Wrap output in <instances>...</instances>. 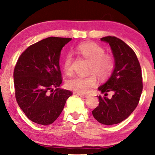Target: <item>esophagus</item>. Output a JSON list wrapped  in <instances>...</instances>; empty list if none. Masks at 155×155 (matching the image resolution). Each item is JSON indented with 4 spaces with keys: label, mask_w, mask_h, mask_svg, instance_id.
Here are the masks:
<instances>
[{
    "label": "esophagus",
    "mask_w": 155,
    "mask_h": 155,
    "mask_svg": "<svg viewBox=\"0 0 155 155\" xmlns=\"http://www.w3.org/2000/svg\"><path fill=\"white\" fill-rule=\"evenodd\" d=\"M77 94L78 96H80V97H87L88 95L87 94H82V93H79V92H77Z\"/></svg>",
    "instance_id": "1"
}]
</instances>
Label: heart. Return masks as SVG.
I'll use <instances>...</instances> for the list:
<instances>
[{
  "instance_id": "b5f03b06",
  "label": "heart",
  "mask_w": 155,
  "mask_h": 155,
  "mask_svg": "<svg viewBox=\"0 0 155 155\" xmlns=\"http://www.w3.org/2000/svg\"><path fill=\"white\" fill-rule=\"evenodd\" d=\"M77 52L84 59L90 61L88 73L86 77H75L67 82V87L70 90L82 93L90 92L97 83V77L105 80L113 73L115 68V58L111 54L105 53L102 46L94 42H85L78 46ZM73 58L68 56L65 59L63 70L67 75L73 73Z\"/></svg>"
}]
</instances>
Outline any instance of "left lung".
Listing matches in <instances>:
<instances>
[{"label":"left lung","instance_id":"1","mask_svg":"<svg viewBox=\"0 0 155 155\" xmlns=\"http://www.w3.org/2000/svg\"><path fill=\"white\" fill-rule=\"evenodd\" d=\"M101 40L111 46L115 68L109 80L98 88L104 97L97 96L99 105L92 113L97 121L109 126L122 122L137 107L143 91V78L138 59L130 46L113 36ZM109 91L114 93L111 99L106 97Z\"/></svg>","mask_w":155,"mask_h":155}]
</instances>
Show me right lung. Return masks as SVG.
<instances>
[{"mask_svg":"<svg viewBox=\"0 0 155 155\" xmlns=\"http://www.w3.org/2000/svg\"><path fill=\"white\" fill-rule=\"evenodd\" d=\"M71 39L46 38L29 46L17 61L13 73L16 101L27 117L36 124H53L73 94L59 88L63 81L61 51Z\"/></svg>","mask_w":155,"mask_h":155,"instance_id":"obj_1","label":"right lung"}]
</instances>
